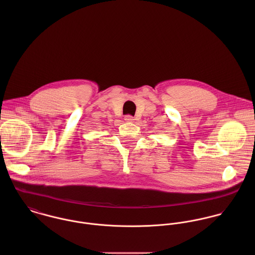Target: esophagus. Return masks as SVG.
Returning <instances> with one entry per match:
<instances>
[{"mask_svg": "<svg viewBox=\"0 0 255 255\" xmlns=\"http://www.w3.org/2000/svg\"><path fill=\"white\" fill-rule=\"evenodd\" d=\"M133 117L132 116H130V115H127V116H125V121L126 122H128V123H132L133 122Z\"/></svg>", "mask_w": 255, "mask_h": 255, "instance_id": "34e87169", "label": "esophagus"}]
</instances>
